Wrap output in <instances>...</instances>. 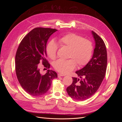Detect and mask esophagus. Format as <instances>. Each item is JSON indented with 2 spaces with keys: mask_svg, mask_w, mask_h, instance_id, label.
Masks as SVG:
<instances>
[{
  "mask_svg": "<svg viewBox=\"0 0 122 122\" xmlns=\"http://www.w3.org/2000/svg\"><path fill=\"white\" fill-rule=\"evenodd\" d=\"M65 76V75H63L62 74H60V73L58 74V76L59 78L60 77V76Z\"/></svg>",
  "mask_w": 122,
  "mask_h": 122,
  "instance_id": "esophagus-1",
  "label": "esophagus"
}]
</instances>
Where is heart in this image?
<instances>
[{"instance_id": "1", "label": "heart", "mask_w": 122, "mask_h": 122, "mask_svg": "<svg viewBox=\"0 0 122 122\" xmlns=\"http://www.w3.org/2000/svg\"><path fill=\"white\" fill-rule=\"evenodd\" d=\"M58 43L61 46L69 49L68 58L71 59L56 61L54 68L57 71L63 74H68L75 68L76 63L81 66L90 59L93 50L92 43L90 41L75 34H69L59 38ZM57 49V45L54 41L49 42L46 51L51 59L56 58Z\"/></svg>"}]
</instances>
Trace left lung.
<instances>
[{"label": "left lung", "mask_w": 122, "mask_h": 122, "mask_svg": "<svg viewBox=\"0 0 122 122\" xmlns=\"http://www.w3.org/2000/svg\"><path fill=\"white\" fill-rule=\"evenodd\" d=\"M95 41L93 54L91 60L76 73L79 78H73L72 84L66 91L71 98L85 100L97 92L103 81L106 71L107 56L105 44L102 38L92 31Z\"/></svg>", "instance_id": "8db88e82"}]
</instances>
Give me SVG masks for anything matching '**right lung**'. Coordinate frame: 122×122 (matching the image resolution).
<instances>
[{
    "mask_svg": "<svg viewBox=\"0 0 122 122\" xmlns=\"http://www.w3.org/2000/svg\"><path fill=\"white\" fill-rule=\"evenodd\" d=\"M57 30L50 28H36L25 36L17 49L15 56V70L19 83L24 91L34 97L47 92L57 73L48 70L41 74L39 66L42 63L50 68L46 60V47L49 37Z\"/></svg>",
    "mask_w": 122,
    "mask_h": 122,
    "instance_id": "add662e5",
    "label": "right lung"
}]
</instances>
